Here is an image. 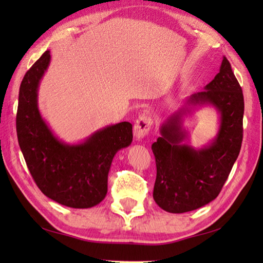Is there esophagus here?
I'll use <instances>...</instances> for the list:
<instances>
[{
  "label": "esophagus",
  "mask_w": 263,
  "mask_h": 263,
  "mask_svg": "<svg viewBox=\"0 0 263 263\" xmlns=\"http://www.w3.org/2000/svg\"><path fill=\"white\" fill-rule=\"evenodd\" d=\"M153 125V119L147 114H142L137 118L135 123V127H133V135H135L136 139H141L148 135L151 127Z\"/></svg>",
  "instance_id": "esophagus-1"
}]
</instances>
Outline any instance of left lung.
<instances>
[{
    "mask_svg": "<svg viewBox=\"0 0 263 263\" xmlns=\"http://www.w3.org/2000/svg\"><path fill=\"white\" fill-rule=\"evenodd\" d=\"M205 90L189 97L193 105L211 104L219 111L220 126L210 145L195 149L182 144L186 133L181 118L186 110L173 114L153 142L157 163L153 198L164 211L183 213L202 208L219 195L237 160L242 142L243 95L230 61L224 57L215 79Z\"/></svg>",
    "mask_w": 263,
    "mask_h": 263,
    "instance_id": "8db88e82",
    "label": "left lung"
}]
</instances>
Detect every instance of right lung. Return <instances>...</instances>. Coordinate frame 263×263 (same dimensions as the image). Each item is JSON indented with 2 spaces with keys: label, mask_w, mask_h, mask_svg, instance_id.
Segmentation results:
<instances>
[{
  "label": "right lung",
  "mask_w": 263,
  "mask_h": 263,
  "mask_svg": "<svg viewBox=\"0 0 263 263\" xmlns=\"http://www.w3.org/2000/svg\"><path fill=\"white\" fill-rule=\"evenodd\" d=\"M46 51L25 73L20 87L16 130L31 176L42 193L61 205L87 209L102 202L115 154L132 142V124L95 132L78 145L54 137L38 110V86L50 65Z\"/></svg>",
  "instance_id": "obj_1"
}]
</instances>
